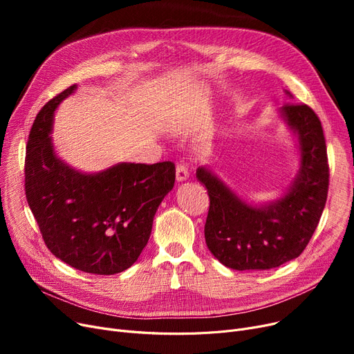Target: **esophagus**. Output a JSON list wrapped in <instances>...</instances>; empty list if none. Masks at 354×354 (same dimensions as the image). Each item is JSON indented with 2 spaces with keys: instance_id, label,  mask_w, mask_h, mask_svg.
I'll list each match as a JSON object with an SVG mask.
<instances>
[{
  "instance_id": "esophagus-1",
  "label": "esophagus",
  "mask_w": 354,
  "mask_h": 354,
  "mask_svg": "<svg viewBox=\"0 0 354 354\" xmlns=\"http://www.w3.org/2000/svg\"><path fill=\"white\" fill-rule=\"evenodd\" d=\"M189 176L188 172V166L185 163H176V180L182 182V180H187Z\"/></svg>"
}]
</instances>
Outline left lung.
Wrapping results in <instances>:
<instances>
[{
	"label": "left lung",
	"mask_w": 354,
	"mask_h": 354,
	"mask_svg": "<svg viewBox=\"0 0 354 354\" xmlns=\"http://www.w3.org/2000/svg\"><path fill=\"white\" fill-rule=\"evenodd\" d=\"M286 93L292 97L288 90ZM281 113L299 136L301 167L280 201L251 207L205 166L196 171L209 196L207 245L219 263L232 270H270L299 257L326 205L330 174L322 122L304 103H287Z\"/></svg>",
	"instance_id": "left-lung-1"
}]
</instances>
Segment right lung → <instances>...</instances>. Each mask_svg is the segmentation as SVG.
<instances>
[{
    "label": "right lung",
    "instance_id": "obj_1",
    "mask_svg": "<svg viewBox=\"0 0 354 354\" xmlns=\"http://www.w3.org/2000/svg\"><path fill=\"white\" fill-rule=\"evenodd\" d=\"M76 88L48 100L28 135L26 196L47 248L76 270L111 275L139 258L151 236L153 216L174 188V162L119 163L86 175L53 152V115Z\"/></svg>",
    "mask_w": 354,
    "mask_h": 354
}]
</instances>
